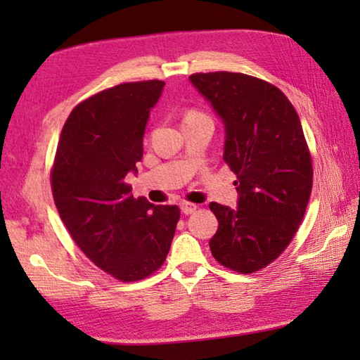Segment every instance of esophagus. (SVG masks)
<instances>
[{
    "label": "esophagus",
    "mask_w": 360,
    "mask_h": 360,
    "mask_svg": "<svg viewBox=\"0 0 360 360\" xmlns=\"http://www.w3.org/2000/svg\"><path fill=\"white\" fill-rule=\"evenodd\" d=\"M181 211L184 212V214H192V212L197 211V205L188 203V202H182L181 203Z\"/></svg>",
    "instance_id": "obj_1"
}]
</instances>
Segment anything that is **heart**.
Segmentation results:
<instances>
[{"label": "heart", "instance_id": "1", "mask_svg": "<svg viewBox=\"0 0 360 360\" xmlns=\"http://www.w3.org/2000/svg\"><path fill=\"white\" fill-rule=\"evenodd\" d=\"M191 115H197V112H191V114H187V117H191Z\"/></svg>", "mask_w": 360, "mask_h": 360}]
</instances>
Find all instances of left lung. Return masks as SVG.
Returning <instances> with one entry per match:
<instances>
[{
	"instance_id": "1",
	"label": "left lung",
	"mask_w": 360,
	"mask_h": 360,
	"mask_svg": "<svg viewBox=\"0 0 360 360\" xmlns=\"http://www.w3.org/2000/svg\"><path fill=\"white\" fill-rule=\"evenodd\" d=\"M224 124V160L236 174V208L210 203L219 227L211 252L224 266L252 273L294 238L313 186L300 119L281 90L241 72L188 77Z\"/></svg>"
}]
</instances>
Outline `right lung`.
Wrapping results in <instances>:
<instances>
[{
  "mask_svg": "<svg viewBox=\"0 0 360 360\" xmlns=\"http://www.w3.org/2000/svg\"><path fill=\"white\" fill-rule=\"evenodd\" d=\"M163 81L119 84L72 109L52 169L58 214L96 266L138 281L165 262L179 208L133 198L125 176L138 173L150 109Z\"/></svg>",
  "mask_w": 360,
  "mask_h": 360,
  "instance_id": "obj_1",
  "label": "right lung"
}]
</instances>
